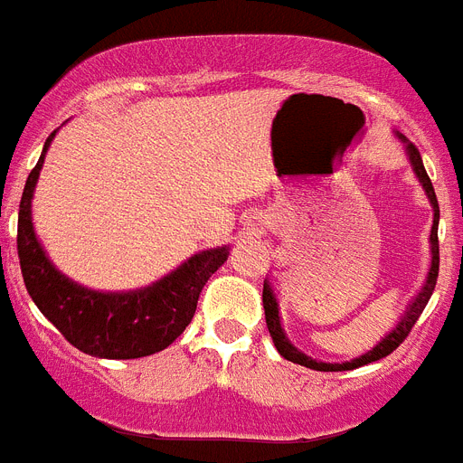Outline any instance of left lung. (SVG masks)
Listing matches in <instances>:
<instances>
[{
	"label": "left lung",
	"mask_w": 463,
	"mask_h": 463,
	"mask_svg": "<svg viewBox=\"0 0 463 463\" xmlns=\"http://www.w3.org/2000/svg\"><path fill=\"white\" fill-rule=\"evenodd\" d=\"M397 137H400V139H404L402 135H397ZM404 144H407V156H410V163H411V167H414V175L419 177L423 191H426V196H429L430 205H433V229H430V255H433V258H430L429 277H426V281H423L421 291L411 298L410 307H407V312L402 315V319L397 322V326L392 328L391 334L385 335L383 341L378 343L376 347H372L369 353H364L362 357H357V360H353V362H343V364H328V362H317V360H312V357H307V354L300 353V350H298V347L293 345L288 338H286L284 328H281V319H279L277 298H274V291H272V286H269V281H265V286H262V305H265L267 328H269V335H272L274 345H277L279 354H281L284 360L293 362V364L307 366V369H315V372H350V369L364 366V364H369V362L383 360V357H388V354H391L395 347H400V343H402L404 338L410 335L411 326H414L416 319L421 317L423 307L429 305L430 296H433V291H435V281H438V269H440V246H438V220H440V208H438L435 189H433V184H430L429 172H426V167H423V160H421V154H419V148H416L414 144L407 139H404Z\"/></svg>",
	"instance_id": "8db88e82"
}]
</instances>
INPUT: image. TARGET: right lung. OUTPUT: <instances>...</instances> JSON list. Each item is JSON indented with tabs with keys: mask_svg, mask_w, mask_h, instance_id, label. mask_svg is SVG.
<instances>
[{
	"mask_svg": "<svg viewBox=\"0 0 463 463\" xmlns=\"http://www.w3.org/2000/svg\"><path fill=\"white\" fill-rule=\"evenodd\" d=\"M53 135L28 175L18 210V260L30 298L71 345L91 357L137 360L165 350L194 319L198 296L227 262L229 246L191 255L175 272L137 291L101 293L75 284L53 267L33 227L34 184Z\"/></svg>",
	"mask_w": 463,
	"mask_h": 463,
	"instance_id": "right-lung-1",
	"label": "right lung"
}]
</instances>
